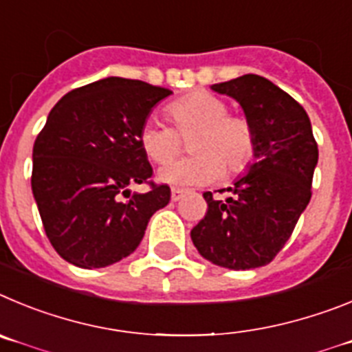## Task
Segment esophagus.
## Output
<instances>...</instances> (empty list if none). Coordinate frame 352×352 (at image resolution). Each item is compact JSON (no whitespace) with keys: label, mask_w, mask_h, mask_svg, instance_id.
Here are the masks:
<instances>
[{"label":"esophagus","mask_w":352,"mask_h":352,"mask_svg":"<svg viewBox=\"0 0 352 352\" xmlns=\"http://www.w3.org/2000/svg\"><path fill=\"white\" fill-rule=\"evenodd\" d=\"M182 196H184L182 189H179V188H173L172 189V201H179V199L182 198Z\"/></svg>","instance_id":"34e87169"}]
</instances>
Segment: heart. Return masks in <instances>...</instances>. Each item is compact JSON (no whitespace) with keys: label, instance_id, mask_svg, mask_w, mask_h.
Listing matches in <instances>:
<instances>
[{"label":"heart","instance_id":"obj_1","mask_svg":"<svg viewBox=\"0 0 352 352\" xmlns=\"http://www.w3.org/2000/svg\"><path fill=\"white\" fill-rule=\"evenodd\" d=\"M175 129L156 119L142 124L140 140L144 153L154 163H168L182 150V138L188 140V160L166 164L157 172L160 182L189 188L207 186L226 175L247 168L256 151L254 128L245 117L228 113L226 101L210 93H195L168 107Z\"/></svg>","mask_w":352,"mask_h":352}]
</instances>
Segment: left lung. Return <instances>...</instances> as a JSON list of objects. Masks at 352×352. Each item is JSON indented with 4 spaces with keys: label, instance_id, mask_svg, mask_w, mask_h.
<instances>
[{
    "label": "left lung",
    "instance_id": "1",
    "mask_svg": "<svg viewBox=\"0 0 352 352\" xmlns=\"http://www.w3.org/2000/svg\"><path fill=\"white\" fill-rule=\"evenodd\" d=\"M233 98L256 133L252 163L223 199L204 192L205 217L191 230L198 252L217 267L251 270L268 265L289 240L310 201L318 144L298 101L259 75L210 85Z\"/></svg>",
    "mask_w": 352,
    "mask_h": 352
}]
</instances>
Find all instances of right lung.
<instances>
[{"label":"right lung","mask_w":352,"mask_h":352,"mask_svg":"<svg viewBox=\"0 0 352 352\" xmlns=\"http://www.w3.org/2000/svg\"><path fill=\"white\" fill-rule=\"evenodd\" d=\"M170 94L109 77L65 94L50 110L33 145L31 189L50 243L75 267L121 261L140 245L154 212L168 205V186L133 195L129 186L153 175L138 135Z\"/></svg>","instance_id":"obj_1"}]
</instances>
